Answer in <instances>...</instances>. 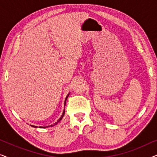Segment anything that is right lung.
I'll use <instances>...</instances> for the list:
<instances>
[{
    "instance_id": "obj_1",
    "label": "right lung",
    "mask_w": 157,
    "mask_h": 157,
    "mask_svg": "<svg viewBox=\"0 0 157 157\" xmlns=\"http://www.w3.org/2000/svg\"><path fill=\"white\" fill-rule=\"evenodd\" d=\"M68 95L66 96V100H65V104H64V106H66V100H67V98H68ZM64 113H65V110L63 111V113H62V115H61V118H60V119L58 120V121L57 122H56V123L53 124V125H51V126H54V125H56V124H58V122H59L60 121H61V120L62 119V118H63V117L64 116ZM32 126V125H31ZM33 126V127H37V126ZM48 126H44V127H43V126H40V128H46V127H48Z\"/></svg>"
}]
</instances>
